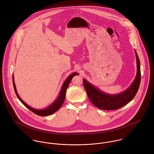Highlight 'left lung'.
Returning a JSON list of instances; mask_svg holds the SVG:
<instances>
[{
	"instance_id": "obj_1",
	"label": "left lung",
	"mask_w": 154,
	"mask_h": 154,
	"mask_svg": "<svg viewBox=\"0 0 154 154\" xmlns=\"http://www.w3.org/2000/svg\"><path fill=\"white\" fill-rule=\"evenodd\" d=\"M134 51L136 57L137 73L132 84L125 91L118 94H107L91 84L86 79H84V85L88 98L97 108L105 110H117L126 105L135 97L139 88L141 74L139 59L136 51Z\"/></svg>"
}]
</instances>
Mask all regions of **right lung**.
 Returning <instances> with one entry per match:
<instances>
[{
	"instance_id": "add662e5",
	"label": "right lung",
	"mask_w": 154,
	"mask_h": 154,
	"mask_svg": "<svg viewBox=\"0 0 154 154\" xmlns=\"http://www.w3.org/2000/svg\"><path fill=\"white\" fill-rule=\"evenodd\" d=\"M76 75H79L78 73L76 72H74L72 74H70L65 81V82H63L62 88L60 89V94L58 96V97L56 99V100L53 102V103H51L48 107H47V108L44 109H41V110H38V109H35L31 107H30L29 106L27 105L22 99L20 97L17 91V88H16V85L15 84V81H14V75L12 76V81H13V85H14V90L15 92V94L18 97V98L20 100V101L22 103V104L29 110H31V111H32L34 113L36 114L37 115L40 116H49L51 115L52 114H53L54 112H55L56 111H57L59 110L61 106H62V104L64 103V101L65 100V97H66V89L68 88L69 85L72 80V79L73 78V77Z\"/></svg>"
}]
</instances>
